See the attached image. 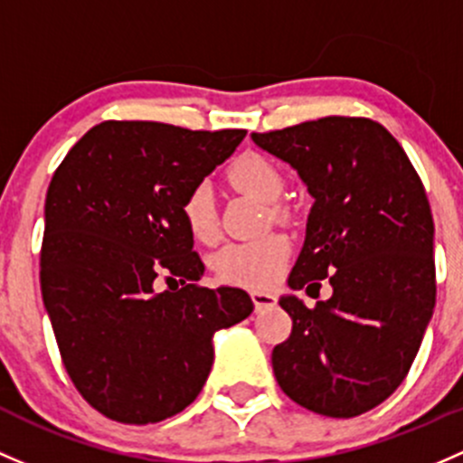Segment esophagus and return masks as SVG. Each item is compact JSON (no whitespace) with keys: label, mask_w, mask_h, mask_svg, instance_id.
<instances>
[{"label":"esophagus","mask_w":463,"mask_h":463,"mask_svg":"<svg viewBox=\"0 0 463 463\" xmlns=\"http://www.w3.org/2000/svg\"><path fill=\"white\" fill-rule=\"evenodd\" d=\"M251 301H254L256 309H263V307H271L276 303V297L271 292H263V289H254L251 292Z\"/></svg>","instance_id":"34e87169"}]
</instances>
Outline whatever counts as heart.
I'll return each mask as SVG.
<instances>
[{
	"label": "heart",
	"instance_id": "heart-1",
	"mask_svg": "<svg viewBox=\"0 0 463 463\" xmlns=\"http://www.w3.org/2000/svg\"><path fill=\"white\" fill-rule=\"evenodd\" d=\"M233 189L247 196L271 203L280 194L283 178L269 160L259 154H242L227 169ZM183 221L194 241L209 245L218 238V218L207 184H196L183 200ZM289 256V242L283 233H265L247 242L225 245L212 259V269L221 283L236 288L263 289L279 279Z\"/></svg>",
	"mask_w": 463,
	"mask_h": 463
}]
</instances>
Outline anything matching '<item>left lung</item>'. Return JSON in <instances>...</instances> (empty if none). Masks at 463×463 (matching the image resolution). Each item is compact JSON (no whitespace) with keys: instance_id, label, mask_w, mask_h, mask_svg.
Returning a JSON list of instances; mask_svg holds the SVG:
<instances>
[{"instance_id":"left-lung-1","label":"left lung","mask_w":463,"mask_h":463,"mask_svg":"<svg viewBox=\"0 0 463 463\" xmlns=\"http://www.w3.org/2000/svg\"><path fill=\"white\" fill-rule=\"evenodd\" d=\"M251 140L298 171L314 198L292 289V335L271 352L280 390L326 417H356L406 379L435 309L430 203L406 151L368 118L327 116Z\"/></svg>"}]
</instances>
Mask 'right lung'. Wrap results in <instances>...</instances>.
I'll return each mask as SVG.
<instances>
[{
    "label": "right lung",
    "instance_id": "obj_1",
    "mask_svg": "<svg viewBox=\"0 0 463 463\" xmlns=\"http://www.w3.org/2000/svg\"><path fill=\"white\" fill-rule=\"evenodd\" d=\"M245 133L107 120L53 174L42 298L71 381L113 421L183 412L212 370L213 335L254 309L245 289L198 285L204 265L183 221L184 196ZM160 275L175 288L158 293Z\"/></svg>",
    "mask_w": 463,
    "mask_h": 463
}]
</instances>
